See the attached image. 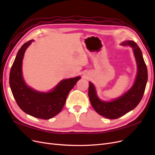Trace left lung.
Returning <instances> with one entry per match:
<instances>
[{
  "label": "left lung",
  "instance_id": "8db88e82",
  "mask_svg": "<svg viewBox=\"0 0 155 155\" xmlns=\"http://www.w3.org/2000/svg\"><path fill=\"white\" fill-rule=\"evenodd\" d=\"M122 46L133 48L137 64V74L134 83L129 90L121 96L110 101H103L97 95L96 89L89 82L88 97L92 107L100 115L108 119H117L133 110L141 101L147 81V69L142 51L133 41H125Z\"/></svg>",
  "mask_w": 155,
  "mask_h": 155
}]
</instances>
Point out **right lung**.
Wrapping results in <instances>:
<instances>
[{
	"label": "right lung",
	"mask_w": 155,
	"mask_h": 155,
	"mask_svg": "<svg viewBox=\"0 0 155 155\" xmlns=\"http://www.w3.org/2000/svg\"><path fill=\"white\" fill-rule=\"evenodd\" d=\"M33 41H28L18 51L10 70V85L13 97L22 111L35 118L48 120L61 111L68 93L81 77L63 79L47 92L37 91L27 85L22 75V60L27 48Z\"/></svg>",
	"instance_id": "obj_1"
}]
</instances>
